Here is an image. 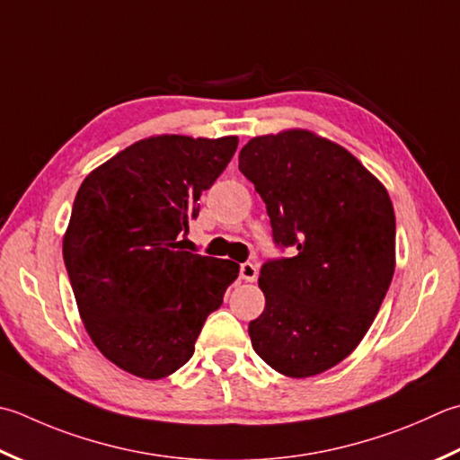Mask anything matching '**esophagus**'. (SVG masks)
<instances>
[{
    "label": "esophagus",
    "instance_id": "obj_1",
    "mask_svg": "<svg viewBox=\"0 0 460 460\" xmlns=\"http://www.w3.org/2000/svg\"><path fill=\"white\" fill-rule=\"evenodd\" d=\"M239 275H241L243 281H249V283L257 281V275H259L257 265L255 263H243L241 269H239Z\"/></svg>",
    "mask_w": 460,
    "mask_h": 460
}]
</instances>
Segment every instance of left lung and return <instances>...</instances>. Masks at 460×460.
I'll return each instance as SVG.
<instances>
[{
  "mask_svg": "<svg viewBox=\"0 0 460 460\" xmlns=\"http://www.w3.org/2000/svg\"><path fill=\"white\" fill-rule=\"evenodd\" d=\"M239 169L293 257L261 267L265 309L249 323L255 353L305 379L347 358L373 325L394 273V211L355 155L307 129L253 137Z\"/></svg>",
  "mask_w": 460,
  "mask_h": 460,
  "instance_id": "1",
  "label": "left lung"
}]
</instances>
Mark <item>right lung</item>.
<instances>
[{
	"label": "right lung",
	"instance_id": "right-lung-1",
	"mask_svg": "<svg viewBox=\"0 0 460 460\" xmlns=\"http://www.w3.org/2000/svg\"><path fill=\"white\" fill-rule=\"evenodd\" d=\"M237 143L235 135H157L81 183L63 261L85 331L123 371L155 381L181 368L237 279V263L189 253L179 241Z\"/></svg>",
	"mask_w": 460,
	"mask_h": 460
}]
</instances>
